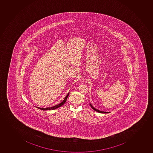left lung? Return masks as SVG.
Masks as SVG:
<instances>
[{"instance_id":"1","label":"left lung","mask_w":153,"mask_h":153,"mask_svg":"<svg viewBox=\"0 0 153 153\" xmlns=\"http://www.w3.org/2000/svg\"><path fill=\"white\" fill-rule=\"evenodd\" d=\"M90 105H91V108L94 110L96 112H99V113H108V112H104V111H101L99 110H97V108H94L92 105H91V104L90 103Z\"/></svg>"}]
</instances>
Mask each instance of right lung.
I'll return each mask as SVG.
<instances>
[{
  "label": "right lung",
  "mask_w": 153,
  "mask_h": 153,
  "mask_svg": "<svg viewBox=\"0 0 153 153\" xmlns=\"http://www.w3.org/2000/svg\"><path fill=\"white\" fill-rule=\"evenodd\" d=\"M69 92L67 94V95H66V97H65V99L64 100H63L62 102H61L60 104H58L57 105H54V106H53V107L46 108H39V107H36L37 108H39V109H40L41 110L43 111L53 110H55L56 108H58L61 107L62 105H63L66 102L67 99L68 97V96H69Z\"/></svg>",
  "instance_id": "obj_1"
}]
</instances>
